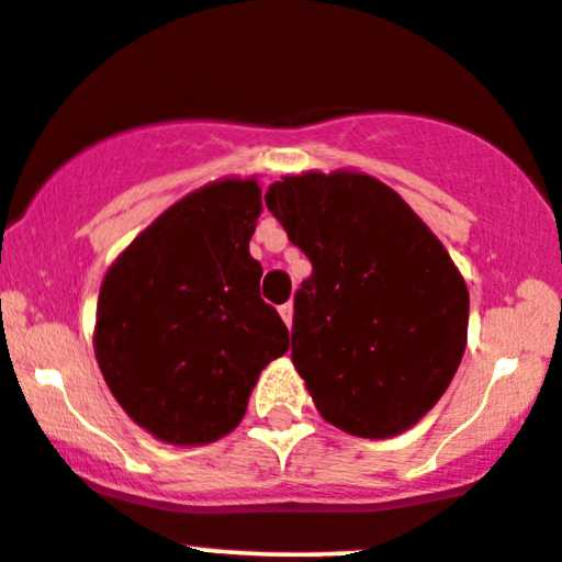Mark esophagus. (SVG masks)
I'll list each match as a JSON object with an SVG mask.
<instances>
[{"label": "esophagus", "mask_w": 562, "mask_h": 562, "mask_svg": "<svg viewBox=\"0 0 562 562\" xmlns=\"http://www.w3.org/2000/svg\"><path fill=\"white\" fill-rule=\"evenodd\" d=\"M280 315H282V321H285V326L291 328L293 326V304H291V301L280 306Z\"/></svg>", "instance_id": "34e87169"}]
</instances>
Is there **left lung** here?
<instances>
[{
  "label": "left lung",
  "instance_id": "obj_1",
  "mask_svg": "<svg viewBox=\"0 0 562 562\" xmlns=\"http://www.w3.org/2000/svg\"><path fill=\"white\" fill-rule=\"evenodd\" d=\"M266 206L310 258L293 299V366L323 420L360 439L412 428L450 387L469 288L434 232L385 182L304 172Z\"/></svg>",
  "mask_w": 562,
  "mask_h": 562
}]
</instances>
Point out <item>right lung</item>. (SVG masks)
I'll use <instances>...</instances> for the list:
<instances>
[{
	"label": "right lung",
	"mask_w": 562,
	"mask_h": 562,
	"mask_svg": "<svg viewBox=\"0 0 562 562\" xmlns=\"http://www.w3.org/2000/svg\"><path fill=\"white\" fill-rule=\"evenodd\" d=\"M261 188L226 177L169 206L104 274L93 350L128 417L167 445L199 447L241 423L288 328L258 293L250 236Z\"/></svg>",
	"instance_id": "obj_1"
}]
</instances>
